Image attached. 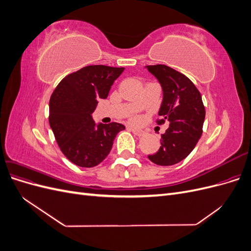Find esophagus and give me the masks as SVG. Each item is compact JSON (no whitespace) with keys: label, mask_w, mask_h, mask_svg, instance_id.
Segmentation results:
<instances>
[{"label":"esophagus","mask_w":251,"mask_h":251,"mask_svg":"<svg viewBox=\"0 0 251 251\" xmlns=\"http://www.w3.org/2000/svg\"><path fill=\"white\" fill-rule=\"evenodd\" d=\"M130 128V131L133 132V134H135L136 136H143L144 135V132L141 131V130H138V128H135V127H128Z\"/></svg>","instance_id":"esophagus-1"}]
</instances>
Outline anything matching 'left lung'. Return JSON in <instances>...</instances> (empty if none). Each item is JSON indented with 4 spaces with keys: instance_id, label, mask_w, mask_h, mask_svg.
<instances>
[{
    "instance_id": "1",
    "label": "left lung",
    "mask_w": 251,
    "mask_h": 251,
    "mask_svg": "<svg viewBox=\"0 0 251 251\" xmlns=\"http://www.w3.org/2000/svg\"><path fill=\"white\" fill-rule=\"evenodd\" d=\"M160 82L163 100L158 125L165 120L170 127L161 135V147L148 158L157 165H174L185 159L202 135L205 108L199 90L184 74L165 65L147 66Z\"/></svg>"
}]
</instances>
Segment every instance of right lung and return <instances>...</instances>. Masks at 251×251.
I'll return each instance as SVG.
<instances>
[{
  "label": "right lung",
  "instance_id": "right-lung-1",
  "mask_svg": "<svg viewBox=\"0 0 251 251\" xmlns=\"http://www.w3.org/2000/svg\"><path fill=\"white\" fill-rule=\"evenodd\" d=\"M125 68L93 65L67 75L50 97L49 124L63 154L81 168L102 162L116 135L125 130L117 123L96 125L92 113L105 100Z\"/></svg>",
  "mask_w": 251,
  "mask_h": 251
}]
</instances>
